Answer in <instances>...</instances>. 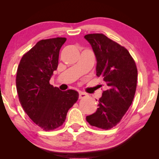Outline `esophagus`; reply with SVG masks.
<instances>
[{
    "instance_id": "obj_1",
    "label": "esophagus",
    "mask_w": 159,
    "mask_h": 159,
    "mask_svg": "<svg viewBox=\"0 0 159 159\" xmlns=\"http://www.w3.org/2000/svg\"><path fill=\"white\" fill-rule=\"evenodd\" d=\"M86 96H87V94L83 93V92H81V91H80V92H79V98L81 99V98H85V97H86Z\"/></svg>"
}]
</instances>
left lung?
Listing matches in <instances>:
<instances>
[{
  "label": "left lung",
  "mask_w": 159,
  "mask_h": 159,
  "mask_svg": "<svg viewBox=\"0 0 159 159\" xmlns=\"http://www.w3.org/2000/svg\"><path fill=\"white\" fill-rule=\"evenodd\" d=\"M97 60L96 75L102 77L107 89L99 99L95 113L86 116L90 125L108 130L122 119L133 101L138 69L124 47L102 34L85 35Z\"/></svg>",
  "instance_id": "8db88e82"
}]
</instances>
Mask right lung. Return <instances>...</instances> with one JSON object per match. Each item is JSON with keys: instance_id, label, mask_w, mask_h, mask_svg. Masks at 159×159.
Masks as SVG:
<instances>
[{"instance_id": "right-lung-1", "label": "right lung", "mask_w": 159, "mask_h": 159, "mask_svg": "<svg viewBox=\"0 0 159 159\" xmlns=\"http://www.w3.org/2000/svg\"><path fill=\"white\" fill-rule=\"evenodd\" d=\"M66 40L57 37L39 41L23 55L17 68L16 86L21 105L29 117L45 131L62 125L69 109L79 99L77 91L63 92L50 84Z\"/></svg>"}]
</instances>
